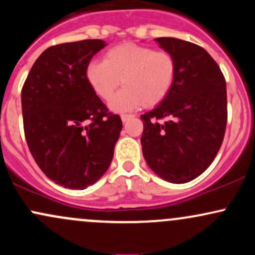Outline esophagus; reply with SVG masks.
I'll return each mask as SVG.
<instances>
[{"label": "esophagus", "mask_w": 255, "mask_h": 255, "mask_svg": "<svg viewBox=\"0 0 255 255\" xmlns=\"http://www.w3.org/2000/svg\"><path fill=\"white\" fill-rule=\"evenodd\" d=\"M134 117V115H130V114H125V115H122L121 116V120L123 122H127L128 120H130V119H133Z\"/></svg>", "instance_id": "34e87169"}]
</instances>
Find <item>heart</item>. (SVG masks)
I'll return each instance as SVG.
<instances>
[{"mask_svg": "<svg viewBox=\"0 0 255 255\" xmlns=\"http://www.w3.org/2000/svg\"><path fill=\"white\" fill-rule=\"evenodd\" d=\"M175 76L177 61L169 52L135 43L114 47L104 61H92L86 69L89 86L103 99H110L121 82L125 86L109 103L115 113L157 104L169 93Z\"/></svg>", "mask_w": 255, "mask_h": 255, "instance_id": "1", "label": "heart"}]
</instances>
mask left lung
<instances>
[{"mask_svg":"<svg viewBox=\"0 0 255 255\" xmlns=\"http://www.w3.org/2000/svg\"><path fill=\"white\" fill-rule=\"evenodd\" d=\"M177 61L169 93L141 115L142 155L159 178L174 184L194 180L211 166L228 120L226 82L206 49L174 37L155 38ZM168 118L164 124L157 119Z\"/></svg>","mask_w":255,"mask_h":255,"instance_id":"obj_1","label":"left lung"}]
</instances>
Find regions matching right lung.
Listing matches in <instances>:
<instances>
[{"instance_id": "add662e5", "label": "right lung", "mask_w": 255, "mask_h": 255, "mask_svg": "<svg viewBox=\"0 0 255 255\" xmlns=\"http://www.w3.org/2000/svg\"><path fill=\"white\" fill-rule=\"evenodd\" d=\"M106 46L83 40L47 48L21 89L27 146L58 185L85 190L110 166L122 121L108 113L86 78L87 65Z\"/></svg>"}]
</instances>
